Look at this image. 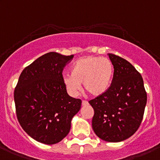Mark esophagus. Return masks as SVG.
<instances>
[{"label":"esophagus","mask_w":160,"mask_h":160,"mask_svg":"<svg viewBox=\"0 0 160 160\" xmlns=\"http://www.w3.org/2000/svg\"><path fill=\"white\" fill-rule=\"evenodd\" d=\"M82 105H83V106H87V105H88V102L87 101L83 100V101H82Z\"/></svg>","instance_id":"esophagus-1"}]
</instances>
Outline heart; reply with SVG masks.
<instances>
[{"instance_id": "b5f03b06", "label": "heart", "mask_w": 160, "mask_h": 160, "mask_svg": "<svg viewBox=\"0 0 160 160\" xmlns=\"http://www.w3.org/2000/svg\"><path fill=\"white\" fill-rule=\"evenodd\" d=\"M114 75V65L109 58L89 56L77 60L71 68V75L65 76L64 83L68 93L78 95L80 83L92 96L103 95L109 89Z\"/></svg>"}]
</instances>
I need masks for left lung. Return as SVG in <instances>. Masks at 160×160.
<instances>
[{
    "label": "left lung",
    "instance_id": "left-lung-1",
    "mask_svg": "<svg viewBox=\"0 0 160 160\" xmlns=\"http://www.w3.org/2000/svg\"><path fill=\"white\" fill-rule=\"evenodd\" d=\"M114 77L103 95L89 101L94 109L92 129L107 142H120L138 129L147 103L141 75L126 60L109 53Z\"/></svg>",
    "mask_w": 160,
    "mask_h": 160
}]
</instances>
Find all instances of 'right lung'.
I'll return each instance as SVG.
<instances>
[{"instance_id":"add662e5","label":"right lung","mask_w":160,"mask_h":160,"mask_svg":"<svg viewBox=\"0 0 160 160\" xmlns=\"http://www.w3.org/2000/svg\"><path fill=\"white\" fill-rule=\"evenodd\" d=\"M73 55L50 52L23 70L14 92L16 115L23 130L35 141L54 144L70 131L81 100L69 96L62 70Z\"/></svg>"}]
</instances>
